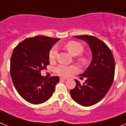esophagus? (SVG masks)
Returning a JSON list of instances; mask_svg holds the SVG:
<instances>
[{
  "label": "esophagus",
  "instance_id": "34e87169",
  "mask_svg": "<svg viewBox=\"0 0 126 126\" xmlns=\"http://www.w3.org/2000/svg\"><path fill=\"white\" fill-rule=\"evenodd\" d=\"M60 80L61 81H64V80H67V78H63V77H61L60 78Z\"/></svg>",
  "mask_w": 126,
  "mask_h": 126
}]
</instances>
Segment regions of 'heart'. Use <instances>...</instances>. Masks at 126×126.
<instances>
[{"instance_id": "heart-1", "label": "heart", "mask_w": 126, "mask_h": 126, "mask_svg": "<svg viewBox=\"0 0 126 126\" xmlns=\"http://www.w3.org/2000/svg\"><path fill=\"white\" fill-rule=\"evenodd\" d=\"M65 48L68 50L69 52L73 55H80L83 50V47L81 43L77 42H69L65 45ZM58 54V48L56 46H54L51 48L49 52L50 62H52L56 60ZM79 60L81 62H85L86 59L84 57H80ZM55 72L57 74L62 76H69L71 74L76 73L78 71V67L74 65H65L59 64L55 67Z\"/></svg>"}]
</instances>
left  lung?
I'll return each instance as SVG.
<instances>
[{"instance_id":"1","label":"left lung","mask_w":126,"mask_h":126,"mask_svg":"<svg viewBox=\"0 0 126 126\" xmlns=\"http://www.w3.org/2000/svg\"><path fill=\"white\" fill-rule=\"evenodd\" d=\"M74 37L86 41L92 52L91 64L80 78H86L83 84L75 80L76 85L70 90L72 98L82 106L96 104L104 97L113 83L115 75V61L109 47L98 38L91 35Z\"/></svg>"}]
</instances>
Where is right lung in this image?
Returning a JSON list of instances; mask_svg holds the SVG:
<instances>
[{"label":"right lung","mask_w":126,"mask_h":126,"mask_svg":"<svg viewBox=\"0 0 126 126\" xmlns=\"http://www.w3.org/2000/svg\"><path fill=\"white\" fill-rule=\"evenodd\" d=\"M59 38L36 36L25 39L13 50L10 73L20 96L32 104L48 100L55 91L59 77L45 78L41 71L50 64L49 52Z\"/></svg>","instance_id":"right-lung-1"}]
</instances>
